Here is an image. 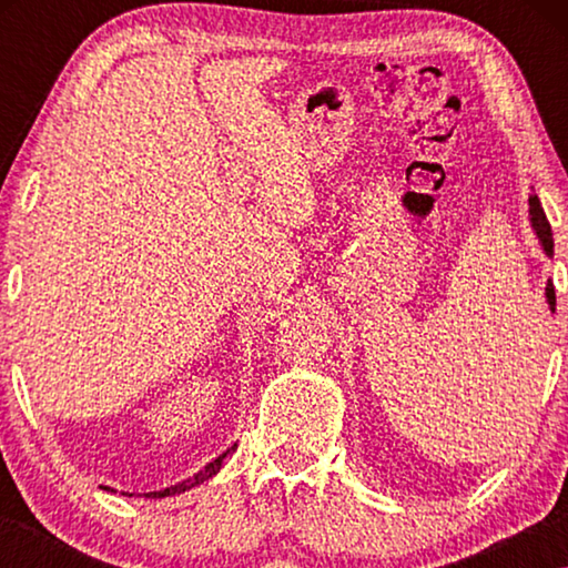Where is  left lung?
Masks as SVG:
<instances>
[{
	"label": "left lung",
	"mask_w": 568,
	"mask_h": 568,
	"mask_svg": "<svg viewBox=\"0 0 568 568\" xmlns=\"http://www.w3.org/2000/svg\"><path fill=\"white\" fill-rule=\"evenodd\" d=\"M528 220H531V227L538 237V245L546 253V257H554V233L549 220H546V213L541 207V200L538 195H528ZM546 303H549V311L556 313V293H554V283H546Z\"/></svg>",
	"instance_id": "left-lung-1"
}]
</instances>
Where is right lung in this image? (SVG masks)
<instances>
[{
    "mask_svg": "<svg viewBox=\"0 0 568 568\" xmlns=\"http://www.w3.org/2000/svg\"><path fill=\"white\" fill-rule=\"evenodd\" d=\"M237 448V444H233L230 446L227 450H223V454H220L217 458H213L210 460V464L205 466V468H200L195 476H190V478H185V480H180V484H175V486H168V488H162V491H150V494H140V496H145V498H165V496H178V494H185V491H190V488H195V486H200V484H205L207 478H213L220 468H223V464H225V458L233 454V450ZM100 488H104V491H114V488H110V486H100ZM124 496H132V494H124Z\"/></svg>",
    "mask_w": 568,
    "mask_h": 568,
    "instance_id": "1",
    "label": "right lung"
}]
</instances>
